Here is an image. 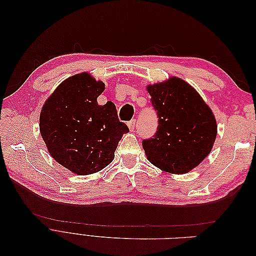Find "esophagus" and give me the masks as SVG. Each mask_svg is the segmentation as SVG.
<instances>
[{"instance_id":"obj_1","label":"esophagus","mask_w":256,"mask_h":256,"mask_svg":"<svg viewBox=\"0 0 256 256\" xmlns=\"http://www.w3.org/2000/svg\"><path fill=\"white\" fill-rule=\"evenodd\" d=\"M134 127H136V120H130V122H128V128H129V130H130V131H134Z\"/></svg>"}]
</instances>
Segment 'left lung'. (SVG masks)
I'll return each mask as SVG.
<instances>
[{"mask_svg": "<svg viewBox=\"0 0 256 256\" xmlns=\"http://www.w3.org/2000/svg\"><path fill=\"white\" fill-rule=\"evenodd\" d=\"M157 111V132L142 142L152 164L171 174H186L212 152L216 120L196 90L178 76L146 86Z\"/></svg>", "mask_w": 256, "mask_h": 256, "instance_id": "left-lung-1", "label": "left lung"}]
</instances>
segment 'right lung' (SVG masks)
<instances>
[{"label":"right lung","mask_w":256,"mask_h":256,"mask_svg":"<svg viewBox=\"0 0 256 256\" xmlns=\"http://www.w3.org/2000/svg\"><path fill=\"white\" fill-rule=\"evenodd\" d=\"M104 83L88 72L69 76L46 100L40 130L51 157L78 175L99 172L114 159L124 134L115 104L97 102Z\"/></svg>","instance_id":"add662e5"}]
</instances>
